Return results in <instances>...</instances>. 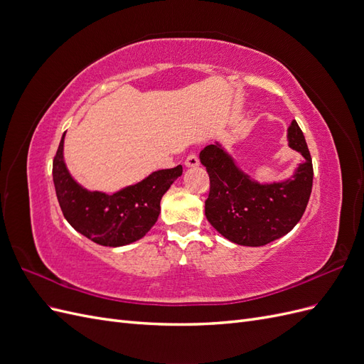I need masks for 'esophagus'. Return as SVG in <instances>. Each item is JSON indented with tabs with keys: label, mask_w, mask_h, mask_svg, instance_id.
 I'll return each mask as SVG.
<instances>
[{
	"label": "esophagus",
	"mask_w": 364,
	"mask_h": 364,
	"mask_svg": "<svg viewBox=\"0 0 364 364\" xmlns=\"http://www.w3.org/2000/svg\"><path fill=\"white\" fill-rule=\"evenodd\" d=\"M199 158H197V155H194V153H191V155L186 156L185 159V167L186 168H194V167H199Z\"/></svg>",
	"instance_id": "esophagus-1"
}]
</instances>
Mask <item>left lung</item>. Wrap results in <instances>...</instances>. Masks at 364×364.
Masks as SVG:
<instances>
[{
  "label": "left lung",
  "instance_id": "1",
  "mask_svg": "<svg viewBox=\"0 0 364 364\" xmlns=\"http://www.w3.org/2000/svg\"><path fill=\"white\" fill-rule=\"evenodd\" d=\"M287 139L290 149L304 156V162L289 179L279 182L261 183L253 179L218 141L200 151V162L211 185L205 215L232 243L250 247L269 245L289 234L304 215L313 188V162L294 119L289 126Z\"/></svg>",
  "mask_w": 364,
  "mask_h": 364
}]
</instances>
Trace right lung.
<instances>
[{
  "mask_svg": "<svg viewBox=\"0 0 364 364\" xmlns=\"http://www.w3.org/2000/svg\"><path fill=\"white\" fill-rule=\"evenodd\" d=\"M63 141L65 134L53 161V182L67 222L94 243L109 247L126 246L144 237L156 223L162 196L182 174V165L153 171L114 194L90 191L68 171Z\"/></svg>",
  "mask_w": 364,
  "mask_h": 364,
  "instance_id": "1",
  "label": "right lung"
}]
</instances>
